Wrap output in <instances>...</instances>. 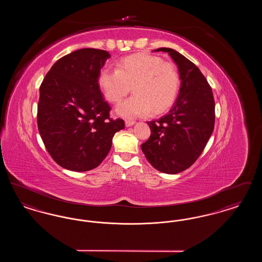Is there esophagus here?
<instances>
[{
	"label": "esophagus",
	"mask_w": 262,
	"mask_h": 262,
	"mask_svg": "<svg viewBox=\"0 0 262 262\" xmlns=\"http://www.w3.org/2000/svg\"><path fill=\"white\" fill-rule=\"evenodd\" d=\"M125 126H132V125L136 124V121H133V120H125Z\"/></svg>",
	"instance_id": "esophagus-1"
}]
</instances>
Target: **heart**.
<instances>
[{
    "label": "heart",
    "instance_id": "1",
    "mask_svg": "<svg viewBox=\"0 0 262 262\" xmlns=\"http://www.w3.org/2000/svg\"><path fill=\"white\" fill-rule=\"evenodd\" d=\"M98 83L106 99L112 103H120L133 88L135 94L116 109L118 115L132 119L168 111L178 96L181 76L173 62L139 53L122 59L117 70L103 69Z\"/></svg>",
    "mask_w": 262,
    "mask_h": 262
}]
</instances>
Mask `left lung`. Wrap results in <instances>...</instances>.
Returning <instances> with one entry per match:
<instances>
[{
    "label": "left lung",
    "instance_id": "left-lung-1",
    "mask_svg": "<svg viewBox=\"0 0 262 262\" xmlns=\"http://www.w3.org/2000/svg\"><path fill=\"white\" fill-rule=\"evenodd\" d=\"M166 52L178 66L181 88L174 106L159 120L147 122L151 135L141 150L158 171L178 174L198 160L211 137L215 102L210 85L200 69L171 48Z\"/></svg>",
    "mask_w": 262,
    "mask_h": 262
}]
</instances>
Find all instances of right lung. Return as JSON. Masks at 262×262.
Segmentation results:
<instances>
[{
  "mask_svg": "<svg viewBox=\"0 0 262 262\" xmlns=\"http://www.w3.org/2000/svg\"><path fill=\"white\" fill-rule=\"evenodd\" d=\"M107 51L84 48L53 64L40 86L37 125L44 145L61 167L85 172L99 166L112 147L115 134L125 128L110 119V105L98 83Z\"/></svg>",
  "mask_w": 262,
  "mask_h": 262,
  "instance_id": "1",
  "label": "right lung"
}]
</instances>
